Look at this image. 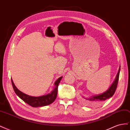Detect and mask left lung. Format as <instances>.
Listing matches in <instances>:
<instances>
[{
  "label": "left lung",
  "mask_w": 130,
  "mask_h": 130,
  "mask_svg": "<svg viewBox=\"0 0 130 130\" xmlns=\"http://www.w3.org/2000/svg\"><path fill=\"white\" fill-rule=\"evenodd\" d=\"M120 68H119V71L118 72V74L117 75V76L115 81L113 82V83L111 85L109 88L104 92L103 94H99L98 95L94 96L92 98H84L85 100H83L84 103L85 104V105L88 106H94L99 104L100 102H103L106 100L109 99V98L112 97L114 94H115L116 89L117 88L118 83L119 81V73H120Z\"/></svg>",
  "instance_id": "obj_1"
}]
</instances>
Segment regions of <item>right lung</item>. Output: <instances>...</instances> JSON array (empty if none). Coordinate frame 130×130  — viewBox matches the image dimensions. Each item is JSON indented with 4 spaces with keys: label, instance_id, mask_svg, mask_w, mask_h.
Returning <instances> with one entry per match:
<instances>
[{
    "label": "right lung",
    "instance_id": "obj_1",
    "mask_svg": "<svg viewBox=\"0 0 130 130\" xmlns=\"http://www.w3.org/2000/svg\"><path fill=\"white\" fill-rule=\"evenodd\" d=\"M62 78V77H59L57 80V81L55 82V89L51 92V93L47 94L46 95H43L38 97L29 96L28 95H27V94L23 93V92L20 91V90H18L17 88V87H15L12 79L11 82L14 92L22 100H23L25 103L29 105L30 106H32V107H43V106L49 105L53 103V102L55 100L57 95L58 86L59 84H60Z\"/></svg>",
    "mask_w": 130,
    "mask_h": 130
}]
</instances>
